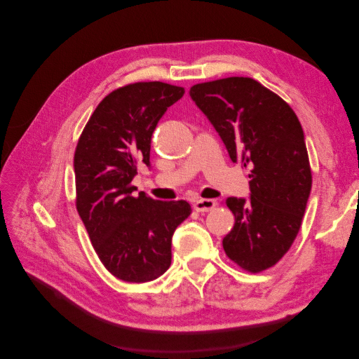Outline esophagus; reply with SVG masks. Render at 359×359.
Segmentation results:
<instances>
[{
	"instance_id": "34e87169",
	"label": "esophagus",
	"mask_w": 359,
	"mask_h": 359,
	"mask_svg": "<svg viewBox=\"0 0 359 359\" xmlns=\"http://www.w3.org/2000/svg\"><path fill=\"white\" fill-rule=\"evenodd\" d=\"M215 205L217 202L214 199H198L193 203V208L198 212H208L215 208Z\"/></svg>"
}]
</instances>
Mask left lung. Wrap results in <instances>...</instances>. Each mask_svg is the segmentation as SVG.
Segmentation results:
<instances>
[{
  "label": "left lung",
  "instance_id": "1",
  "mask_svg": "<svg viewBox=\"0 0 359 359\" xmlns=\"http://www.w3.org/2000/svg\"><path fill=\"white\" fill-rule=\"evenodd\" d=\"M190 97L220 135L231 160L250 169V201H226L235 224L223 248L244 271L260 273L287 253L306 212L311 169L301 123L280 95L252 78L196 83Z\"/></svg>",
  "mask_w": 359,
  "mask_h": 359
}]
</instances>
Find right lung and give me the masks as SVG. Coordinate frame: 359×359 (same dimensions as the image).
Listing matches in <instances>:
<instances>
[{
	"mask_svg": "<svg viewBox=\"0 0 359 359\" xmlns=\"http://www.w3.org/2000/svg\"><path fill=\"white\" fill-rule=\"evenodd\" d=\"M182 86L136 82L107 94L74 151L76 208L100 262L128 283H145L170 266L172 235L191 212L186 201H154L132 186L149 168L151 136Z\"/></svg>",
	"mask_w": 359,
	"mask_h": 359,
	"instance_id": "obj_1",
	"label": "right lung"
}]
</instances>
